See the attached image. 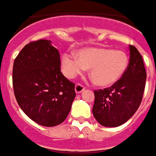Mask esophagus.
<instances>
[{
	"label": "esophagus",
	"mask_w": 156,
	"mask_h": 156,
	"mask_svg": "<svg viewBox=\"0 0 156 156\" xmlns=\"http://www.w3.org/2000/svg\"><path fill=\"white\" fill-rule=\"evenodd\" d=\"M84 90H85V87H84L82 85H80V84H76V85L75 90H76V93H77V94L81 93Z\"/></svg>",
	"instance_id": "obj_1"
}]
</instances>
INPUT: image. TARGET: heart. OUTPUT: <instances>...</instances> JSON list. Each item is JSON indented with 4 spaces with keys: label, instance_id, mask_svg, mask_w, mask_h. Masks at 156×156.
Here are the masks:
<instances>
[{
    "label": "heart",
    "instance_id": "obj_1",
    "mask_svg": "<svg viewBox=\"0 0 156 156\" xmlns=\"http://www.w3.org/2000/svg\"><path fill=\"white\" fill-rule=\"evenodd\" d=\"M75 57L65 54L61 57L63 72L73 78L90 68V77L95 85L108 87L123 76L129 65L126 52L105 47H86L76 52Z\"/></svg>",
    "mask_w": 156,
    "mask_h": 156
}]
</instances>
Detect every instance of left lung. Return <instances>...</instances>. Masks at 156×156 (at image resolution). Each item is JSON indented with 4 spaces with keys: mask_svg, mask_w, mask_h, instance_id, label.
<instances>
[{
    "mask_svg": "<svg viewBox=\"0 0 156 156\" xmlns=\"http://www.w3.org/2000/svg\"><path fill=\"white\" fill-rule=\"evenodd\" d=\"M129 62L126 73L109 88L95 90L92 113L105 127H117L130 119L141 103L146 71L141 55L129 45Z\"/></svg>",
    "mask_w": 156,
    "mask_h": 156,
    "instance_id": "left-lung-1",
    "label": "left lung"
}]
</instances>
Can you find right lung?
Listing matches in <instances>:
<instances>
[{"label": "right lung", "mask_w": 156, "mask_h": 156, "mask_svg": "<svg viewBox=\"0 0 156 156\" xmlns=\"http://www.w3.org/2000/svg\"><path fill=\"white\" fill-rule=\"evenodd\" d=\"M12 75L16 101L30 119L49 127L66 119L76 97L75 84L61 73L60 53L51 41L25 45L15 59Z\"/></svg>", "instance_id": "obj_1"}]
</instances>
